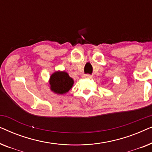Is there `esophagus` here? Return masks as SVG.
Segmentation results:
<instances>
[{
    "instance_id": "34e87169",
    "label": "esophagus",
    "mask_w": 152,
    "mask_h": 152,
    "mask_svg": "<svg viewBox=\"0 0 152 152\" xmlns=\"http://www.w3.org/2000/svg\"><path fill=\"white\" fill-rule=\"evenodd\" d=\"M91 75H88V74H87V75H83V77H84V78H91Z\"/></svg>"
}]
</instances>
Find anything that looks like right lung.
Returning a JSON list of instances; mask_svg holds the SVG:
<instances>
[{
  "label": "right lung",
  "mask_w": 152,
  "mask_h": 152,
  "mask_svg": "<svg viewBox=\"0 0 152 152\" xmlns=\"http://www.w3.org/2000/svg\"><path fill=\"white\" fill-rule=\"evenodd\" d=\"M50 90L55 93L63 95L72 87L74 81L65 71H57L51 75L49 80Z\"/></svg>",
  "instance_id": "obj_1"
}]
</instances>
